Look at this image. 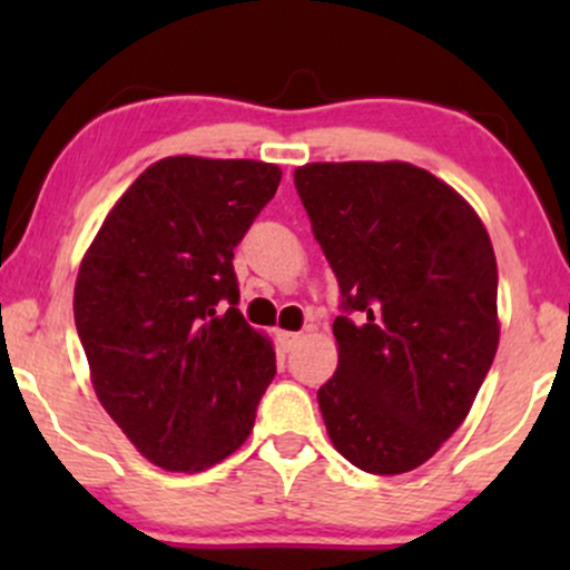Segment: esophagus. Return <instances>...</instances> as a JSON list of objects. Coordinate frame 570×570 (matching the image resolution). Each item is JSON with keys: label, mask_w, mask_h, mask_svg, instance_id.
<instances>
[{"label": "esophagus", "mask_w": 570, "mask_h": 570, "mask_svg": "<svg viewBox=\"0 0 570 570\" xmlns=\"http://www.w3.org/2000/svg\"><path fill=\"white\" fill-rule=\"evenodd\" d=\"M278 343L284 345V351H292L299 343V335L297 332H278Z\"/></svg>", "instance_id": "esophagus-1"}]
</instances>
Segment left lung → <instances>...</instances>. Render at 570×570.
<instances>
[{
  "mask_svg": "<svg viewBox=\"0 0 570 570\" xmlns=\"http://www.w3.org/2000/svg\"><path fill=\"white\" fill-rule=\"evenodd\" d=\"M294 187L340 284L330 440L362 472H412L466 421L499 348L485 225L410 163H311Z\"/></svg>",
  "mask_w": 570,
  "mask_h": 570,
  "instance_id": "obj_1",
  "label": "left lung"
}]
</instances>
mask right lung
Wrapping results in <instances>:
<instances>
[{
    "label": "right lung",
    "mask_w": 570,
    "mask_h": 570,
    "mask_svg": "<svg viewBox=\"0 0 570 570\" xmlns=\"http://www.w3.org/2000/svg\"><path fill=\"white\" fill-rule=\"evenodd\" d=\"M257 160H158L98 230L75 286L98 402L147 461L203 472L246 442L276 375L238 311L235 246L276 195Z\"/></svg>",
    "instance_id": "1"
}]
</instances>
